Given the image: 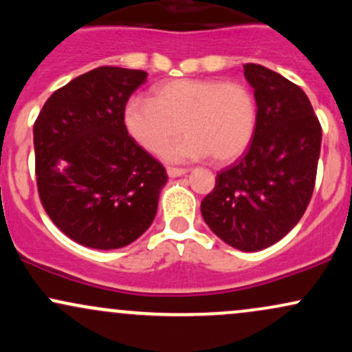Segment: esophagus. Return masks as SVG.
Returning <instances> with one entry per match:
<instances>
[{"label": "esophagus", "mask_w": 352, "mask_h": 352, "mask_svg": "<svg viewBox=\"0 0 352 352\" xmlns=\"http://www.w3.org/2000/svg\"><path fill=\"white\" fill-rule=\"evenodd\" d=\"M187 172L188 168H184V167H167L168 177H180V175H185Z\"/></svg>", "instance_id": "esophagus-1"}]
</instances>
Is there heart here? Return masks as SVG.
I'll use <instances>...</instances> for the list:
<instances>
[{
	"instance_id": "b5f03b06",
	"label": "heart",
	"mask_w": 352,
	"mask_h": 352,
	"mask_svg": "<svg viewBox=\"0 0 352 352\" xmlns=\"http://www.w3.org/2000/svg\"><path fill=\"white\" fill-rule=\"evenodd\" d=\"M122 120L127 134L155 155L167 151L184 131L187 137L167 153L173 162L208 155L217 162H230L252 140L256 100L241 82L173 79L153 89L152 100L129 99Z\"/></svg>"
}]
</instances>
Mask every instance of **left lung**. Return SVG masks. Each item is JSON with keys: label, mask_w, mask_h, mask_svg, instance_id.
Returning <instances> with one entry per match:
<instances>
[{"label": "left lung", "mask_w": 352, "mask_h": 352, "mask_svg": "<svg viewBox=\"0 0 352 352\" xmlns=\"http://www.w3.org/2000/svg\"><path fill=\"white\" fill-rule=\"evenodd\" d=\"M243 69L258 107L253 139L245 155L217 173L200 208L225 243L258 252L280 241L308 208L321 124L300 86L260 64Z\"/></svg>", "instance_id": "obj_1"}]
</instances>
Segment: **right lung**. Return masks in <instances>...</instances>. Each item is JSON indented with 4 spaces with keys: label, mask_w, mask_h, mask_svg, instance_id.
<instances>
[{
    "label": "right lung",
    "mask_w": 352,
    "mask_h": 352,
    "mask_svg": "<svg viewBox=\"0 0 352 352\" xmlns=\"http://www.w3.org/2000/svg\"><path fill=\"white\" fill-rule=\"evenodd\" d=\"M145 80L140 69L96 67L52 92L34 122L39 199L52 223L84 246L122 248L155 218L167 172L122 120Z\"/></svg>",
    "instance_id": "1"
}]
</instances>
